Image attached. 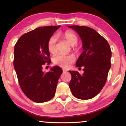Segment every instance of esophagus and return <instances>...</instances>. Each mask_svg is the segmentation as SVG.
<instances>
[{
    "label": "esophagus",
    "instance_id": "obj_1",
    "mask_svg": "<svg viewBox=\"0 0 126 126\" xmlns=\"http://www.w3.org/2000/svg\"><path fill=\"white\" fill-rule=\"evenodd\" d=\"M67 70H65V69H63V73H65V72H66Z\"/></svg>",
    "mask_w": 126,
    "mask_h": 126
}]
</instances>
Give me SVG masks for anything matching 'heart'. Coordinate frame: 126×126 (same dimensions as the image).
I'll list each match as a JSON object with an SVG mask.
<instances>
[{
  "label": "heart",
  "instance_id": "heart-1",
  "mask_svg": "<svg viewBox=\"0 0 126 126\" xmlns=\"http://www.w3.org/2000/svg\"><path fill=\"white\" fill-rule=\"evenodd\" d=\"M63 38L70 45H76L78 42V37L76 34L71 31H66L63 34ZM57 40L56 35H53L50 38L47 42V50L50 53L56 54L57 52ZM75 61V57L73 54L63 55L58 54L55 56L53 59V62L55 65L63 68H68L71 63Z\"/></svg>",
  "mask_w": 126,
  "mask_h": 126
}]
</instances>
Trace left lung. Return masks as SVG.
Wrapping results in <instances>:
<instances>
[{
    "mask_svg": "<svg viewBox=\"0 0 126 126\" xmlns=\"http://www.w3.org/2000/svg\"><path fill=\"white\" fill-rule=\"evenodd\" d=\"M75 30L82 40L84 51L76 63L82 70L70 71L72 79L69 86L73 95L77 99L88 100L96 96L106 84L111 68V50L107 41L90 27L69 26Z\"/></svg>",
    "mask_w": 126,
    "mask_h": 126,
    "instance_id": "8db88e82",
    "label": "left lung"
}]
</instances>
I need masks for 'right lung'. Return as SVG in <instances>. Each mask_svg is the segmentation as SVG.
<instances>
[{
  "label": "right lung",
  "mask_w": 126,
  "mask_h": 126,
  "mask_svg": "<svg viewBox=\"0 0 126 126\" xmlns=\"http://www.w3.org/2000/svg\"><path fill=\"white\" fill-rule=\"evenodd\" d=\"M60 26L40 27L22 35L14 53V66L22 91L36 103L46 102L54 97L58 79L63 73L55 66L42 72V66L51 63L47 42Z\"/></svg>",
  "instance_id": "1"
}]
</instances>
